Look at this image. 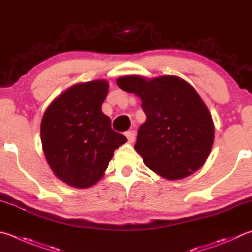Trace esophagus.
I'll return each instance as SVG.
<instances>
[{"label": "esophagus", "instance_id": "esophagus-1", "mask_svg": "<svg viewBox=\"0 0 252 252\" xmlns=\"http://www.w3.org/2000/svg\"><path fill=\"white\" fill-rule=\"evenodd\" d=\"M126 136L127 138V142H129V143H132V142H133L135 139V131H133V130L126 131Z\"/></svg>", "mask_w": 252, "mask_h": 252}]
</instances>
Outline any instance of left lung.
Returning <instances> with one entry per match:
<instances>
[{
    "instance_id": "obj_1",
    "label": "left lung",
    "mask_w": 252,
    "mask_h": 252,
    "mask_svg": "<svg viewBox=\"0 0 252 252\" xmlns=\"http://www.w3.org/2000/svg\"><path fill=\"white\" fill-rule=\"evenodd\" d=\"M117 84L142 101L146 120L138 131L134 149L145 165L170 181L199 170L212 150L215 126L197 91L170 75L152 79L123 76Z\"/></svg>"
}]
</instances>
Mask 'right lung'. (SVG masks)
<instances>
[{"instance_id":"1","label":"right lung","mask_w":252,"mask_h":252,"mask_svg":"<svg viewBox=\"0 0 252 252\" xmlns=\"http://www.w3.org/2000/svg\"><path fill=\"white\" fill-rule=\"evenodd\" d=\"M107 80L71 86L54 100L40 123L44 155L59 180L76 189H88L103 176L114 150L126 138L111 129L102 102Z\"/></svg>"}]
</instances>
